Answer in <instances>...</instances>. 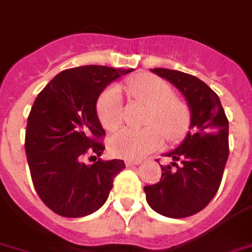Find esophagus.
Masks as SVG:
<instances>
[{"label":"esophagus","instance_id":"34e87169","mask_svg":"<svg viewBox=\"0 0 252 252\" xmlns=\"http://www.w3.org/2000/svg\"><path fill=\"white\" fill-rule=\"evenodd\" d=\"M125 163H126V166H127V167H130V166L139 165V163H141V161L140 159H126V161H125Z\"/></svg>","mask_w":252,"mask_h":252}]
</instances>
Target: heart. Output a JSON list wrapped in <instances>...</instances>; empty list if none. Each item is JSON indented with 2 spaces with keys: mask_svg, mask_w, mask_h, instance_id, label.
I'll return each mask as SVG.
<instances>
[{
  "mask_svg": "<svg viewBox=\"0 0 252 252\" xmlns=\"http://www.w3.org/2000/svg\"><path fill=\"white\" fill-rule=\"evenodd\" d=\"M135 101L148 105L144 128H124L109 139L113 155L125 158H140L163 143V134L168 140H175L184 132L188 124L186 104L172 96L171 86L153 74H138L126 86ZM96 111L104 128L112 131L122 124L124 101L117 87H108L97 99Z\"/></svg>",
  "mask_w": 252,
  "mask_h": 252,
  "instance_id": "obj_1",
  "label": "heart"
}]
</instances>
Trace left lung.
I'll list each match as a JSON object with an SVG mask.
<instances>
[{
	"label": "left lung",
	"mask_w": 252,
	"mask_h": 252,
	"mask_svg": "<svg viewBox=\"0 0 252 252\" xmlns=\"http://www.w3.org/2000/svg\"><path fill=\"white\" fill-rule=\"evenodd\" d=\"M151 70L171 82L190 109L186 139L165 155L172 158L171 165L161 166L158 183L144 187L147 202L156 213L180 219L199 213L218 192L229 155V122L219 96L203 81L179 70Z\"/></svg>",
	"instance_id": "obj_1"
}]
</instances>
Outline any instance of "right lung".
I'll return each instance as SVG.
<instances>
[{
    "label": "right lung",
    "mask_w": 252,
    "mask_h": 252,
    "mask_svg": "<svg viewBox=\"0 0 252 252\" xmlns=\"http://www.w3.org/2000/svg\"><path fill=\"white\" fill-rule=\"evenodd\" d=\"M134 69L101 65L76 66L60 72L33 103L26 131V153L34 189L42 202L60 216L90 215L105 203L122 159L96 157L105 149L97 118L101 91ZM95 158L93 165L82 159Z\"/></svg>",
    "instance_id": "1"
}]
</instances>
